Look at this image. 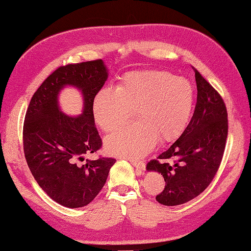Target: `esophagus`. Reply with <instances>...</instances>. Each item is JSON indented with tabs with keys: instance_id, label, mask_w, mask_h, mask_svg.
Wrapping results in <instances>:
<instances>
[{
	"instance_id": "obj_1",
	"label": "esophagus",
	"mask_w": 251,
	"mask_h": 251,
	"mask_svg": "<svg viewBox=\"0 0 251 251\" xmlns=\"http://www.w3.org/2000/svg\"><path fill=\"white\" fill-rule=\"evenodd\" d=\"M131 162L135 166V169L138 172H142V171H144V169H146V164H144L143 162H138V161H134V160H131Z\"/></svg>"
}]
</instances>
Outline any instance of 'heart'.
Here are the masks:
<instances>
[{
  "label": "heart",
  "instance_id": "heart-1",
  "mask_svg": "<svg viewBox=\"0 0 251 251\" xmlns=\"http://www.w3.org/2000/svg\"><path fill=\"white\" fill-rule=\"evenodd\" d=\"M193 89L185 78L168 71L137 70L126 73L116 88H104L93 100V115L102 131L123 126L135 110L138 121L108 136L110 154L139 159L158 141L170 140L186 126L193 108Z\"/></svg>",
  "mask_w": 251,
  "mask_h": 251
}]
</instances>
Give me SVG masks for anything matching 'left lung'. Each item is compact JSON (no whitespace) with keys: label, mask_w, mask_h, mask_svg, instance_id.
Here are the masks:
<instances>
[{"label":"left lung","mask_w":251,"mask_h":251,"mask_svg":"<svg viewBox=\"0 0 251 251\" xmlns=\"http://www.w3.org/2000/svg\"><path fill=\"white\" fill-rule=\"evenodd\" d=\"M197 103L193 117L179 138L147 164L161 174L165 187L156 200L175 206L193 200L206 188L221 163L228 120L222 97L195 69Z\"/></svg>","instance_id":"obj_1"}]
</instances>
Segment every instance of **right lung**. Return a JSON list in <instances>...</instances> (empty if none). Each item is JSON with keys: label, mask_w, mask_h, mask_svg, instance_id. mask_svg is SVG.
<instances>
[{"label": "right lung", "mask_w": 251, "mask_h": 251, "mask_svg": "<svg viewBox=\"0 0 251 251\" xmlns=\"http://www.w3.org/2000/svg\"><path fill=\"white\" fill-rule=\"evenodd\" d=\"M102 59L59 67L36 90L26 112L23 141L30 172L43 191L65 207L88 205L101 191L114 158L85 159L101 148L93 100L108 79ZM74 86L83 95V113L60 111L59 92Z\"/></svg>", "instance_id": "obj_1"}]
</instances>
